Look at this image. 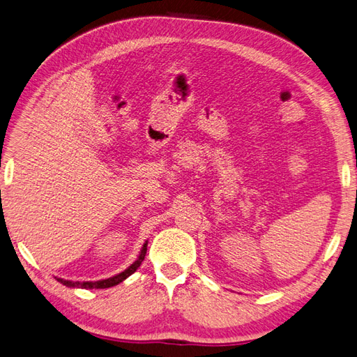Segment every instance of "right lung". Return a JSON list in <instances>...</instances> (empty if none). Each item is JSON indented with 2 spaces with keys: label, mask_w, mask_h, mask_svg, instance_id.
Returning <instances> with one entry per match:
<instances>
[{
  "label": "right lung",
  "mask_w": 357,
  "mask_h": 357,
  "mask_svg": "<svg viewBox=\"0 0 357 357\" xmlns=\"http://www.w3.org/2000/svg\"><path fill=\"white\" fill-rule=\"evenodd\" d=\"M146 244H149V242H145L142 250H141V253H139V257L135 260L132 265H130L127 269H124L123 273H119L116 275L110 277V279L98 280V282H71V280L57 279V282L68 286V288H82V289H106V288H112V286H115V284L121 283L123 280H126L128 275H132L136 271V269L141 266L142 260L145 259V255H146Z\"/></svg>",
  "instance_id": "obj_1"
}]
</instances>
